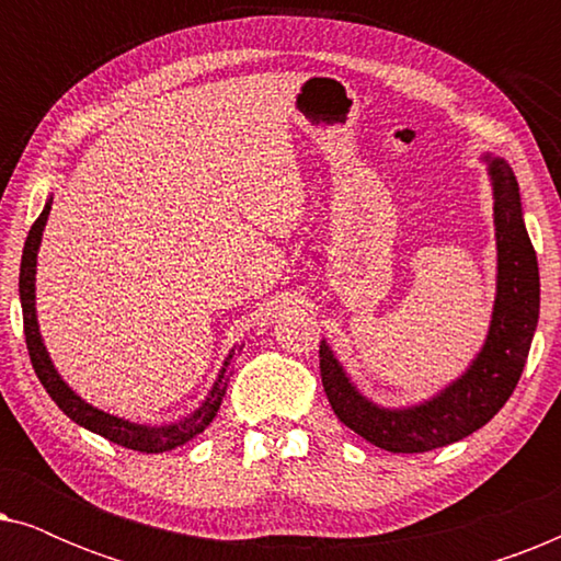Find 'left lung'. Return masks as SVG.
Returning <instances> with one entry per match:
<instances>
[{
	"mask_svg": "<svg viewBox=\"0 0 561 561\" xmlns=\"http://www.w3.org/2000/svg\"><path fill=\"white\" fill-rule=\"evenodd\" d=\"M493 186L495 301L485 342L470 365L434 396L409 405H380L367 398L321 340V382L344 426L393 455H416L478 432L503 409L524 373L539 324V263L526 232L518 181L511 165L482 152Z\"/></svg>",
	"mask_w": 561,
	"mask_h": 561,
	"instance_id": "1",
	"label": "left lung"
}]
</instances>
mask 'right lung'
<instances>
[{
  "mask_svg": "<svg viewBox=\"0 0 561 561\" xmlns=\"http://www.w3.org/2000/svg\"><path fill=\"white\" fill-rule=\"evenodd\" d=\"M53 206V196L45 198V206L41 217L35 219L33 229H30L25 250H22V263H20V304H22V321H25V342L30 352V363L35 367V375L41 378L43 388L48 390V396L56 401L60 411L66 413L68 419L76 421V424L89 428L104 439H110L119 447L145 451V455H160V451H171L181 444H186L204 432L206 426L211 424L214 416H217L221 398L227 393L229 386V365L234 363V355L242 350V344H234L229 350V355L221 363V370L217 373V380L209 388V393L198 409H194L188 416L179 421H171V424H140V421H129L122 416H114L110 411L96 409L89 401L76 393V390L64 380V375L58 373V367L53 365L50 352L45 347L41 324H37V306H35V275H37V252H41L43 232L45 225H48V214Z\"/></svg>",
  "mask_w": 561,
  "mask_h": 561,
  "instance_id": "add662e5",
  "label": "right lung"
}]
</instances>
